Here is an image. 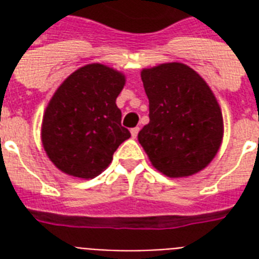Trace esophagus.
<instances>
[{"instance_id":"obj_1","label":"esophagus","mask_w":259,"mask_h":259,"mask_svg":"<svg viewBox=\"0 0 259 259\" xmlns=\"http://www.w3.org/2000/svg\"><path fill=\"white\" fill-rule=\"evenodd\" d=\"M138 132H140V127H133V129L130 130V134H132V138L137 137Z\"/></svg>"}]
</instances>
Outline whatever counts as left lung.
<instances>
[{"instance_id":"8db88e82","label":"left lung","mask_w":259,"mask_h":259,"mask_svg":"<svg viewBox=\"0 0 259 259\" xmlns=\"http://www.w3.org/2000/svg\"><path fill=\"white\" fill-rule=\"evenodd\" d=\"M149 123L138 142L152 165L168 177H188L212 161L223 140V115L212 90L183 63L141 71Z\"/></svg>"}]
</instances>
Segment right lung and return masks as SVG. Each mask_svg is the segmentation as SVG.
<instances>
[{
	"mask_svg": "<svg viewBox=\"0 0 259 259\" xmlns=\"http://www.w3.org/2000/svg\"><path fill=\"white\" fill-rule=\"evenodd\" d=\"M125 83L121 71L91 63L58 87L41 123L42 146L58 169L89 180L110 165L114 152L130 137L115 103Z\"/></svg>",
	"mask_w": 259,
	"mask_h": 259,
	"instance_id": "obj_1",
	"label": "right lung"
}]
</instances>
